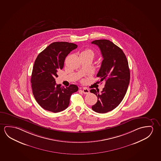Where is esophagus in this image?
Here are the masks:
<instances>
[{"mask_svg":"<svg viewBox=\"0 0 161 161\" xmlns=\"http://www.w3.org/2000/svg\"><path fill=\"white\" fill-rule=\"evenodd\" d=\"M82 92H83L84 94L86 95V94L89 93V90L88 89H87V88H84V89L82 90Z\"/></svg>","mask_w":161,"mask_h":161,"instance_id":"esophagus-1","label":"esophagus"}]
</instances>
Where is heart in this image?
Masks as SVG:
<instances>
[{
	"mask_svg": "<svg viewBox=\"0 0 161 161\" xmlns=\"http://www.w3.org/2000/svg\"><path fill=\"white\" fill-rule=\"evenodd\" d=\"M81 54H89V55H92L93 57L95 55L94 51H93L91 49H86V50H84V51H82Z\"/></svg>",
	"mask_w": 161,
	"mask_h": 161,
	"instance_id": "heart-1",
	"label": "heart"
}]
</instances>
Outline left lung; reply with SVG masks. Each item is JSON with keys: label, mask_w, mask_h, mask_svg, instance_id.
<instances>
[{"label": "left lung", "mask_w": 161, "mask_h": 161, "mask_svg": "<svg viewBox=\"0 0 161 161\" xmlns=\"http://www.w3.org/2000/svg\"><path fill=\"white\" fill-rule=\"evenodd\" d=\"M91 43L99 47L103 60L97 74L101 82L105 80L102 91L91 89L97 96V102L92 106L95 112L104 114L112 111L120 104L130 82L128 60L123 50L108 40H97Z\"/></svg>", "instance_id": "1"}]
</instances>
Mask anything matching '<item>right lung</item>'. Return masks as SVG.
Masks as SVG:
<instances>
[{
    "label": "right lung",
    "mask_w": 161,
    "mask_h": 161,
    "mask_svg": "<svg viewBox=\"0 0 161 161\" xmlns=\"http://www.w3.org/2000/svg\"><path fill=\"white\" fill-rule=\"evenodd\" d=\"M77 46L67 42H55L37 57L31 75L32 89L35 100L43 109L54 113L65 110L71 95L78 90L75 84L65 88L55 81L58 70L63 68L65 58Z\"/></svg>",
    "instance_id": "1"
}]
</instances>
